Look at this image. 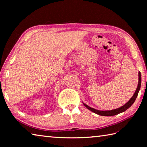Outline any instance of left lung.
<instances>
[{"instance_id":"obj_1","label":"left lung","mask_w":147,"mask_h":147,"mask_svg":"<svg viewBox=\"0 0 147 147\" xmlns=\"http://www.w3.org/2000/svg\"><path fill=\"white\" fill-rule=\"evenodd\" d=\"M141 74L140 72H139V81H138V88H137L135 93H134V95L132 96V97H131L130 100H129V101L127 103H126L124 106H121V108H119L117 109H113V110H109V111L108 110V111H100V110H97V109H95L93 108H91V107H89V106H88L86 104H84V103H83V104L87 108L89 109V110L93 111V112L95 113L96 114H98V115H99L113 116V115H117V114H119V113L124 112V111H126V109H128L134 104V102H135L136 99L137 98V96H138L139 89H140V88H141Z\"/></svg>"}]
</instances>
